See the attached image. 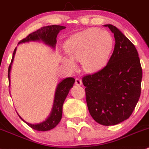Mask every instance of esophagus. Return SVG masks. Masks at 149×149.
<instances>
[{
	"instance_id": "esophagus-1",
	"label": "esophagus",
	"mask_w": 149,
	"mask_h": 149,
	"mask_svg": "<svg viewBox=\"0 0 149 149\" xmlns=\"http://www.w3.org/2000/svg\"><path fill=\"white\" fill-rule=\"evenodd\" d=\"M81 84H82V81L79 78L75 79V84H76L77 86H81Z\"/></svg>"
}]
</instances>
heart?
<instances>
[{"label":"heart","mask_w":149,"mask_h":149,"mask_svg":"<svg viewBox=\"0 0 149 149\" xmlns=\"http://www.w3.org/2000/svg\"><path fill=\"white\" fill-rule=\"evenodd\" d=\"M113 47V38L108 31L91 28L75 33L66 41L65 49L70 57L64 56L63 63L74 70V61H81L84 70L96 72L107 63Z\"/></svg>","instance_id":"heart-1"}]
</instances>
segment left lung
<instances>
[{
	"instance_id": "8db88e82",
	"label": "left lung",
	"mask_w": 149,
	"mask_h": 149,
	"mask_svg": "<svg viewBox=\"0 0 149 149\" xmlns=\"http://www.w3.org/2000/svg\"><path fill=\"white\" fill-rule=\"evenodd\" d=\"M115 38L112 55L105 67L83 77L86 100L91 116L103 125L127 119L141 94L142 69L134 45L116 26L104 25Z\"/></svg>"
}]
</instances>
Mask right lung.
<instances>
[{
    "label": "right lung",
    "instance_id": "add662e5",
    "mask_svg": "<svg viewBox=\"0 0 149 149\" xmlns=\"http://www.w3.org/2000/svg\"><path fill=\"white\" fill-rule=\"evenodd\" d=\"M65 29V26H59V25H52L42 27L41 29H38V31L33 32L26 37V38L23 39L19 42V44L27 42L29 41H36V40H42L47 45H49L52 47H55L56 44V37L58 33L60 32V31ZM17 48L15 49L12 55V61L10 63V65L8 68V79L9 82H10V72L11 70V65L12 62H13L14 57L16 53ZM75 80L72 77H68L61 81L58 84V86L56 90L55 97H54V102L53 108H52V113L48 118L42 123L38 124H31L26 122L25 123L29 125L31 128L34 129L38 131H47L50 130L55 127L58 124L59 122L62 117L63 112V104L67 97L68 93L70 91V89L72 87L74 84Z\"/></svg>",
    "mask_w": 149,
    "mask_h": 149
}]
</instances>
